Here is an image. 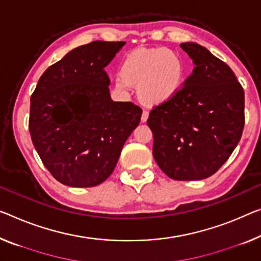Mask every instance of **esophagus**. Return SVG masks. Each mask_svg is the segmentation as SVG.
<instances>
[{"instance_id": "esophagus-1", "label": "esophagus", "mask_w": 261, "mask_h": 261, "mask_svg": "<svg viewBox=\"0 0 261 261\" xmlns=\"http://www.w3.org/2000/svg\"><path fill=\"white\" fill-rule=\"evenodd\" d=\"M148 117H149V113H148L147 111H143L141 115V122H146L148 120Z\"/></svg>"}]
</instances>
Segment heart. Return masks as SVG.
I'll list each match as a JSON object with an SVG mask.
<instances>
[{
  "instance_id": "b5f03b06",
  "label": "heart",
  "mask_w": 261,
  "mask_h": 261,
  "mask_svg": "<svg viewBox=\"0 0 261 261\" xmlns=\"http://www.w3.org/2000/svg\"><path fill=\"white\" fill-rule=\"evenodd\" d=\"M115 86L126 91L136 86V94L146 106L155 107L170 101L181 91L186 65L176 51L164 47L139 49L127 55L120 67Z\"/></svg>"
}]
</instances>
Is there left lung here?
<instances>
[{
  "instance_id": "1",
  "label": "left lung",
  "mask_w": 261,
  "mask_h": 261,
  "mask_svg": "<svg viewBox=\"0 0 261 261\" xmlns=\"http://www.w3.org/2000/svg\"><path fill=\"white\" fill-rule=\"evenodd\" d=\"M195 64L174 99L150 111L153 155L161 170L177 181L214 175L242 138L244 90L225 63L197 43H182Z\"/></svg>"
}]
</instances>
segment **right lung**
<instances>
[{"label": "right lung", "mask_w": 261, "mask_h": 261, "mask_svg": "<svg viewBox=\"0 0 261 261\" xmlns=\"http://www.w3.org/2000/svg\"><path fill=\"white\" fill-rule=\"evenodd\" d=\"M125 44L75 47L44 72L31 95V140L46 169L65 186L106 181L141 120V108L113 101L108 89L105 67Z\"/></svg>", "instance_id": "obj_1"}]
</instances>
